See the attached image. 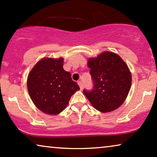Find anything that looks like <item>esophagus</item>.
<instances>
[{
    "mask_svg": "<svg viewBox=\"0 0 157 157\" xmlns=\"http://www.w3.org/2000/svg\"><path fill=\"white\" fill-rule=\"evenodd\" d=\"M78 83V85L79 86V88H80V90H82V89H83V84H82V82L81 81H79Z\"/></svg>",
    "mask_w": 157,
    "mask_h": 157,
    "instance_id": "1",
    "label": "esophagus"
}]
</instances>
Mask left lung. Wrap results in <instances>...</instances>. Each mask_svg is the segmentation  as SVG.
I'll list each match as a JSON object with an SVG mask.
<instances>
[{"instance_id": "obj_1", "label": "left lung", "mask_w": 157, "mask_h": 157, "mask_svg": "<svg viewBox=\"0 0 157 157\" xmlns=\"http://www.w3.org/2000/svg\"><path fill=\"white\" fill-rule=\"evenodd\" d=\"M87 65L94 87L83 92L92 105L101 112L120 107L132 85V74L124 61L117 54L106 51L90 57Z\"/></svg>"}]
</instances>
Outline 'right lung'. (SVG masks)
<instances>
[{
	"mask_svg": "<svg viewBox=\"0 0 157 157\" xmlns=\"http://www.w3.org/2000/svg\"><path fill=\"white\" fill-rule=\"evenodd\" d=\"M63 57L43 58L28 77L27 87L34 105L44 113L57 114L65 109L79 87L63 69Z\"/></svg>",
	"mask_w": 157,
	"mask_h": 157,
	"instance_id": "right-lung-1",
	"label": "right lung"
}]
</instances>
